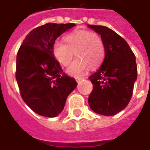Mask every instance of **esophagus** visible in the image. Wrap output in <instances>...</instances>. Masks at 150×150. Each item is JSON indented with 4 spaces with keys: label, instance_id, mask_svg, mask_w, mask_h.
<instances>
[{
    "label": "esophagus",
    "instance_id": "34e87169",
    "mask_svg": "<svg viewBox=\"0 0 150 150\" xmlns=\"http://www.w3.org/2000/svg\"><path fill=\"white\" fill-rule=\"evenodd\" d=\"M82 79H83V78H81V77H76V78H75V80H76L77 82H79V81L82 80Z\"/></svg>",
    "mask_w": 150,
    "mask_h": 150
}]
</instances>
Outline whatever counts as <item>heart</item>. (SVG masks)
Here are the masks:
<instances>
[{"mask_svg":"<svg viewBox=\"0 0 150 150\" xmlns=\"http://www.w3.org/2000/svg\"><path fill=\"white\" fill-rule=\"evenodd\" d=\"M67 42L57 41L53 46L55 57L63 67H68L75 53L76 59L68 69L73 76L82 75L88 70L100 65L105 55V47L101 37L88 30H77L65 38Z\"/></svg>","mask_w":150,"mask_h":150,"instance_id":"b5f03b06","label":"heart"}]
</instances>
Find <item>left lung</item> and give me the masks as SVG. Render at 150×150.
Segmentation results:
<instances>
[{
	"label": "left lung",
	"mask_w": 150,
	"mask_h": 150,
	"mask_svg": "<svg viewBox=\"0 0 150 150\" xmlns=\"http://www.w3.org/2000/svg\"><path fill=\"white\" fill-rule=\"evenodd\" d=\"M88 26L100 34L105 47L102 66L88 77L93 83L88 105L96 113L113 116L131 100L137 79L135 56L126 40L113 30L101 25Z\"/></svg>",
	"instance_id": "1"
}]
</instances>
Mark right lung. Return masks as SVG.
<instances>
[{
  "mask_svg": "<svg viewBox=\"0 0 150 150\" xmlns=\"http://www.w3.org/2000/svg\"><path fill=\"white\" fill-rule=\"evenodd\" d=\"M75 24H47L25 37L16 57L15 78L24 102L38 115L55 117L64 109L68 95L76 87L54 57L55 41Z\"/></svg>",
  "mask_w": 150,
  "mask_h": 150,
  "instance_id": "obj_1",
  "label": "right lung"
}]
</instances>
